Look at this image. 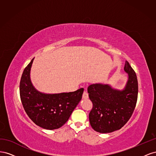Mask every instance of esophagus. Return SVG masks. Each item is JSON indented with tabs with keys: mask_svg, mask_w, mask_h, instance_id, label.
I'll return each mask as SVG.
<instances>
[{
	"mask_svg": "<svg viewBox=\"0 0 156 156\" xmlns=\"http://www.w3.org/2000/svg\"><path fill=\"white\" fill-rule=\"evenodd\" d=\"M83 99H88V94L86 91H84L83 94Z\"/></svg>",
	"mask_w": 156,
	"mask_h": 156,
	"instance_id": "34e87169",
	"label": "esophagus"
}]
</instances>
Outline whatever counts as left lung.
<instances>
[{"label":"left lung","mask_w":156,"mask_h":156,"mask_svg":"<svg viewBox=\"0 0 156 156\" xmlns=\"http://www.w3.org/2000/svg\"><path fill=\"white\" fill-rule=\"evenodd\" d=\"M124 69L127 80L122 90L102 83L92 84L88 87V96L93 103L89 114L90 124L99 133H111L121 129L134 111L138 96L137 78L127 61Z\"/></svg>","instance_id":"1"}]
</instances>
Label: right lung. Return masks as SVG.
I'll return each instance as SVG.
<instances>
[{"label": "right lung", "mask_w": 156, "mask_h": 156, "mask_svg": "<svg viewBox=\"0 0 156 156\" xmlns=\"http://www.w3.org/2000/svg\"><path fill=\"white\" fill-rule=\"evenodd\" d=\"M31 62L23 71L20 86L21 100L30 119L42 128L53 130L66 122L81 100L84 88L72 92L45 94L37 90L30 79Z\"/></svg>", "instance_id": "add662e5"}]
</instances>
